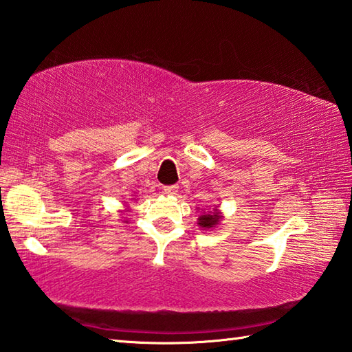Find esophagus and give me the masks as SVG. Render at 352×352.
I'll return each instance as SVG.
<instances>
[{"mask_svg": "<svg viewBox=\"0 0 352 352\" xmlns=\"http://www.w3.org/2000/svg\"><path fill=\"white\" fill-rule=\"evenodd\" d=\"M177 185H167V187H164V193L168 196H175L177 195Z\"/></svg>", "mask_w": 352, "mask_h": 352, "instance_id": "1", "label": "esophagus"}]
</instances>
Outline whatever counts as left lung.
I'll return each instance as SVG.
<instances>
[{
  "label": "left lung",
  "instance_id": "obj_1",
  "mask_svg": "<svg viewBox=\"0 0 352 352\" xmlns=\"http://www.w3.org/2000/svg\"><path fill=\"white\" fill-rule=\"evenodd\" d=\"M221 221H222L221 211H219L217 207H214L211 211H204V213L199 216L197 225L202 230H210V228H214L216 225H219V222H221Z\"/></svg>",
  "mask_w": 352,
  "mask_h": 352
}]
</instances>
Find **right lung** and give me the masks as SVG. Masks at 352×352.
<instances>
[{
    "label": "right lung",
    "instance_id": "add662e5",
    "mask_svg": "<svg viewBox=\"0 0 352 352\" xmlns=\"http://www.w3.org/2000/svg\"><path fill=\"white\" fill-rule=\"evenodd\" d=\"M124 222H127V221H124Z\"/></svg>",
    "mask_w": 352,
    "mask_h": 352
}]
</instances>
